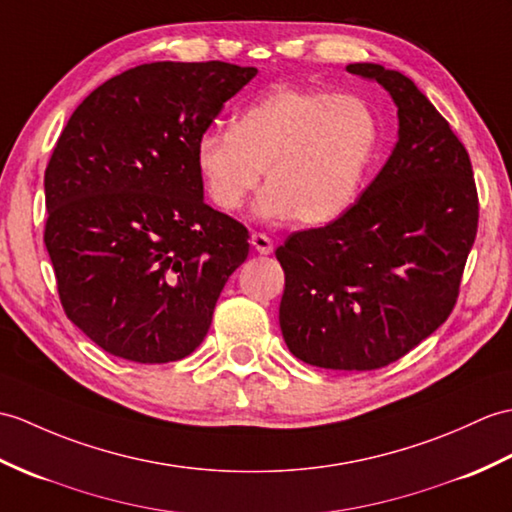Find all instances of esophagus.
<instances>
[{"mask_svg":"<svg viewBox=\"0 0 512 512\" xmlns=\"http://www.w3.org/2000/svg\"><path fill=\"white\" fill-rule=\"evenodd\" d=\"M251 244H253V248H255L259 255H270L272 248H275V244H272V240H270L266 233H253L251 235Z\"/></svg>","mask_w":512,"mask_h":512,"instance_id":"34e87169","label":"esophagus"}]
</instances>
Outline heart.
Masks as SVG:
<instances>
[{"instance_id":"1","label":"heart","mask_w":512,"mask_h":512,"mask_svg":"<svg viewBox=\"0 0 512 512\" xmlns=\"http://www.w3.org/2000/svg\"><path fill=\"white\" fill-rule=\"evenodd\" d=\"M382 126L358 95L327 89H277L196 144V168L209 200L237 211L266 170L261 218L301 224L336 220L360 196L377 157Z\"/></svg>"}]
</instances>
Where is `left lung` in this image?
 <instances>
[{
    "label": "left lung",
    "mask_w": 512,
    "mask_h": 512,
    "mask_svg": "<svg viewBox=\"0 0 512 512\" xmlns=\"http://www.w3.org/2000/svg\"><path fill=\"white\" fill-rule=\"evenodd\" d=\"M347 71L390 93L399 139L353 207L277 248L279 325L305 364L375 371L449 318L480 207L465 146L419 87L375 63Z\"/></svg>",
    "instance_id": "8db88e82"
}]
</instances>
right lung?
Here are the masks:
<instances>
[{
  "instance_id": "1",
  "label": "right lung",
  "mask_w": 512,
  "mask_h": 512,
  "mask_svg": "<svg viewBox=\"0 0 512 512\" xmlns=\"http://www.w3.org/2000/svg\"><path fill=\"white\" fill-rule=\"evenodd\" d=\"M257 76L146 63L91 91L45 168V248L63 310L106 353L183 360L205 340L248 231L202 198L196 144Z\"/></svg>"
}]
</instances>
